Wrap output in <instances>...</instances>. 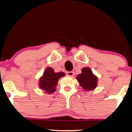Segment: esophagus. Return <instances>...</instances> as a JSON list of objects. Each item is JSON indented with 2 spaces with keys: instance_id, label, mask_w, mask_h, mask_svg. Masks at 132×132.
Masks as SVG:
<instances>
[{
  "instance_id": "34e87169",
  "label": "esophagus",
  "mask_w": 132,
  "mask_h": 132,
  "mask_svg": "<svg viewBox=\"0 0 132 132\" xmlns=\"http://www.w3.org/2000/svg\"><path fill=\"white\" fill-rule=\"evenodd\" d=\"M67 75L68 77H73L74 75V73H73V72L71 71V72H67Z\"/></svg>"
}]
</instances>
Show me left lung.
Returning a JSON list of instances; mask_svg holds the SVG:
<instances>
[{
	"label": "left lung",
	"instance_id": "left-lung-1",
	"mask_svg": "<svg viewBox=\"0 0 132 132\" xmlns=\"http://www.w3.org/2000/svg\"><path fill=\"white\" fill-rule=\"evenodd\" d=\"M77 79L84 91L93 90L97 86L98 77L89 67L83 68L82 73L77 76Z\"/></svg>",
	"mask_w": 132,
	"mask_h": 132
}]
</instances>
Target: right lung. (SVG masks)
Returning a JSON list of instances; mask_svg holds the SVG:
<instances>
[{
  "instance_id": "1",
  "label": "right lung",
  "mask_w": 132,
  "mask_h": 132,
  "mask_svg": "<svg viewBox=\"0 0 132 132\" xmlns=\"http://www.w3.org/2000/svg\"><path fill=\"white\" fill-rule=\"evenodd\" d=\"M65 76V73L61 71L55 72L54 69L48 67L44 71L43 75L39 78L38 83L39 89L42 90L45 93L48 94L53 93L56 90L59 79Z\"/></svg>"
}]
</instances>
